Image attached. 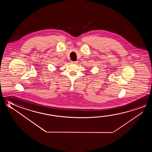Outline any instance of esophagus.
Wrapping results in <instances>:
<instances>
[{"mask_svg": "<svg viewBox=\"0 0 152 152\" xmlns=\"http://www.w3.org/2000/svg\"><path fill=\"white\" fill-rule=\"evenodd\" d=\"M72 64H77V61H72Z\"/></svg>", "mask_w": 152, "mask_h": 152, "instance_id": "obj_1", "label": "esophagus"}]
</instances>
